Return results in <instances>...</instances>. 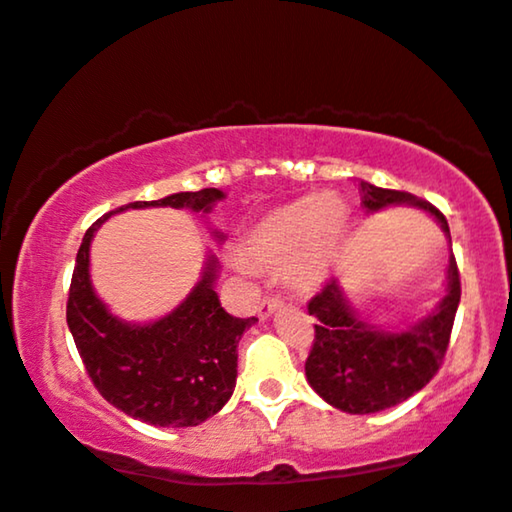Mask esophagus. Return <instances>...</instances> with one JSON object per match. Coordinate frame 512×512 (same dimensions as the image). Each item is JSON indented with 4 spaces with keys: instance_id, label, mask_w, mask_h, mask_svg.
Instances as JSON below:
<instances>
[{
    "instance_id": "34e87169",
    "label": "esophagus",
    "mask_w": 512,
    "mask_h": 512,
    "mask_svg": "<svg viewBox=\"0 0 512 512\" xmlns=\"http://www.w3.org/2000/svg\"><path fill=\"white\" fill-rule=\"evenodd\" d=\"M283 304V299L278 297V295H267L260 302V306H257V313H260V318H267V316H271V313H274L278 306Z\"/></svg>"
}]
</instances>
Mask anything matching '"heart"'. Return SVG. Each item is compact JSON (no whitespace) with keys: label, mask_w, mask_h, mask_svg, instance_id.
<instances>
[{"label":"heart","mask_w":512,"mask_h":512,"mask_svg":"<svg viewBox=\"0 0 512 512\" xmlns=\"http://www.w3.org/2000/svg\"><path fill=\"white\" fill-rule=\"evenodd\" d=\"M346 224V208L337 199L304 196L269 210L245 234L248 262L264 269L290 264L299 285L316 283L335 257Z\"/></svg>","instance_id":"b5f03b06"}]
</instances>
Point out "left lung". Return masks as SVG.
<instances>
[{"label":"left lung","mask_w":512,"mask_h":512,"mask_svg":"<svg viewBox=\"0 0 512 512\" xmlns=\"http://www.w3.org/2000/svg\"><path fill=\"white\" fill-rule=\"evenodd\" d=\"M367 210L391 203H412L431 213L449 236L445 215L433 203L400 189H381L360 182ZM452 241V236H449ZM449 290L440 309L403 332H381L353 316L337 288L325 281L306 309L316 318L313 344L306 358V379L325 403L349 414H374L421 391L445 360L449 335L461 299V276L454 255L449 257Z\"/></svg>","instance_id":"1"}]
</instances>
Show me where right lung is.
<instances>
[{"mask_svg":"<svg viewBox=\"0 0 512 512\" xmlns=\"http://www.w3.org/2000/svg\"><path fill=\"white\" fill-rule=\"evenodd\" d=\"M220 189L180 192L159 201H133L126 208L170 206L210 210ZM102 215L79 245L67 295V325L86 374L107 403L152 426H199L231 398L236 386L238 339L255 318L222 309L213 290L215 260L187 302L149 325H128L109 316L88 281V245Z\"/></svg>","mask_w":512,"mask_h":512,"instance_id":"obj_1","label":"right lung"}]
</instances>
